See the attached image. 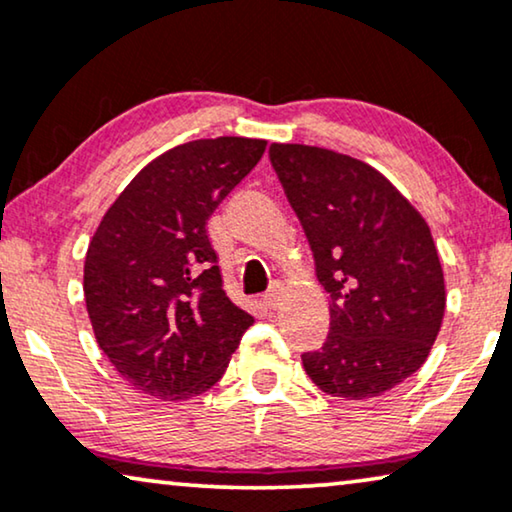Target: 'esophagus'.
Wrapping results in <instances>:
<instances>
[{"label": "esophagus", "instance_id": "1", "mask_svg": "<svg viewBox=\"0 0 512 512\" xmlns=\"http://www.w3.org/2000/svg\"><path fill=\"white\" fill-rule=\"evenodd\" d=\"M278 304H280V294H278V290H269V292L264 294V306L269 308V311H276Z\"/></svg>", "mask_w": 512, "mask_h": 512}]
</instances>
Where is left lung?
<instances>
[{
    "instance_id": "1",
    "label": "left lung",
    "mask_w": 512,
    "mask_h": 512,
    "mask_svg": "<svg viewBox=\"0 0 512 512\" xmlns=\"http://www.w3.org/2000/svg\"><path fill=\"white\" fill-rule=\"evenodd\" d=\"M269 157L329 294V334L304 352L325 394L373 399L420 369L445 313V283L422 215L350 155L271 143Z\"/></svg>"
}]
</instances>
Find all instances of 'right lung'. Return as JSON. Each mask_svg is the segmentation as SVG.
Returning <instances> with one entry per match:
<instances>
[{
    "label": "right lung",
    "mask_w": 512,
    "mask_h": 512,
    "mask_svg": "<svg viewBox=\"0 0 512 512\" xmlns=\"http://www.w3.org/2000/svg\"><path fill=\"white\" fill-rule=\"evenodd\" d=\"M266 141L197 139L143 167L92 236L85 306L99 348L129 385L178 401L211 390L255 318L222 287L208 218Z\"/></svg>",
    "instance_id": "obj_1"
}]
</instances>
